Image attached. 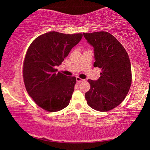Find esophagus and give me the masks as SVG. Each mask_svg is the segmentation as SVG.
I'll return each instance as SVG.
<instances>
[{
	"mask_svg": "<svg viewBox=\"0 0 150 150\" xmlns=\"http://www.w3.org/2000/svg\"><path fill=\"white\" fill-rule=\"evenodd\" d=\"M76 81H77V83H82V82H83L84 81V80L83 79H81V78H79V77H76Z\"/></svg>",
	"mask_w": 150,
	"mask_h": 150,
	"instance_id": "esophagus-1",
	"label": "esophagus"
}]
</instances>
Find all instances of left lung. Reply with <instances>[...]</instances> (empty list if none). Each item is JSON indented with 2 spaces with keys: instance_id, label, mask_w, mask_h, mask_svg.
<instances>
[{
  "instance_id": "left-lung-1",
  "label": "left lung",
  "mask_w": 150,
  "mask_h": 150,
  "mask_svg": "<svg viewBox=\"0 0 150 150\" xmlns=\"http://www.w3.org/2000/svg\"><path fill=\"white\" fill-rule=\"evenodd\" d=\"M83 35L93 47V66L102 69L98 80H88L91 87L85 93L86 100L96 110L108 111L122 103L130 89V59L124 46L109 33H84Z\"/></svg>"
}]
</instances>
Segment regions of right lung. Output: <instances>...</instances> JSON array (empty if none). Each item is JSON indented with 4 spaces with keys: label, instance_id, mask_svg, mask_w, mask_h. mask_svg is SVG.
Instances as JSON below:
<instances>
[{
    "label": "right lung",
    "instance_id": "obj_1",
    "mask_svg": "<svg viewBox=\"0 0 150 150\" xmlns=\"http://www.w3.org/2000/svg\"><path fill=\"white\" fill-rule=\"evenodd\" d=\"M83 38V34L51 31L37 38L28 47L23 65L24 85L28 95L43 109L56 112L68 106L76 79L57 72Z\"/></svg>",
    "mask_w": 150,
    "mask_h": 150
}]
</instances>
